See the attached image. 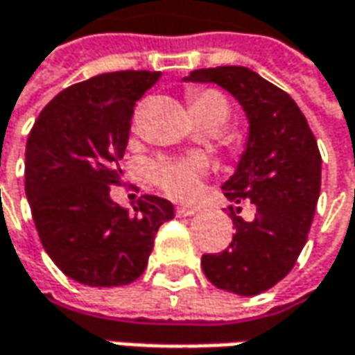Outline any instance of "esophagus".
<instances>
[{
  "instance_id": "1",
  "label": "esophagus",
  "mask_w": 355,
  "mask_h": 355,
  "mask_svg": "<svg viewBox=\"0 0 355 355\" xmlns=\"http://www.w3.org/2000/svg\"><path fill=\"white\" fill-rule=\"evenodd\" d=\"M196 213H198L196 207H187V205L175 207V215H178V217H191V215H196Z\"/></svg>"
}]
</instances>
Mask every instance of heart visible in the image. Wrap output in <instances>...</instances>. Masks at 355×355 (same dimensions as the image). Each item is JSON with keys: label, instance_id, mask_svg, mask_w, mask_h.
<instances>
[{"label": "heart", "instance_id": "obj_1", "mask_svg": "<svg viewBox=\"0 0 355 355\" xmlns=\"http://www.w3.org/2000/svg\"><path fill=\"white\" fill-rule=\"evenodd\" d=\"M191 112L196 120H215L225 124L231 114L227 98L215 89H203L191 92L189 96ZM207 171L203 157H178V159H157L150 166V175L168 196L175 199H189L198 193L201 178Z\"/></svg>", "mask_w": 355, "mask_h": 355}]
</instances>
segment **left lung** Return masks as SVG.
<instances>
[{
  "mask_svg": "<svg viewBox=\"0 0 355 355\" xmlns=\"http://www.w3.org/2000/svg\"><path fill=\"white\" fill-rule=\"evenodd\" d=\"M187 83H215L231 92L249 120V138L235 173L223 184L229 201L249 199L252 221L231 209L229 249L203 254L201 266L217 288L241 296L268 291L291 270L306 245L320 196L322 157L316 138L291 94L247 67L198 69Z\"/></svg>",
  "mask_w": 355,
  "mask_h": 355,
  "instance_id": "left-lung-1",
  "label": "left lung"
}]
</instances>
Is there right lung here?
Wrapping results in <instances>:
<instances>
[{
	"instance_id": "obj_1",
	"label": "right lung",
	"mask_w": 355,
	"mask_h": 355,
	"mask_svg": "<svg viewBox=\"0 0 355 355\" xmlns=\"http://www.w3.org/2000/svg\"><path fill=\"white\" fill-rule=\"evenodd\" d=\"M159 73L118 71L59 92L35 120L25 148V193L43 249L87 286H122L146 270L173 205L144 196L136 213L110 198L136 101Z\"/></svg>"
}]
</instances>
